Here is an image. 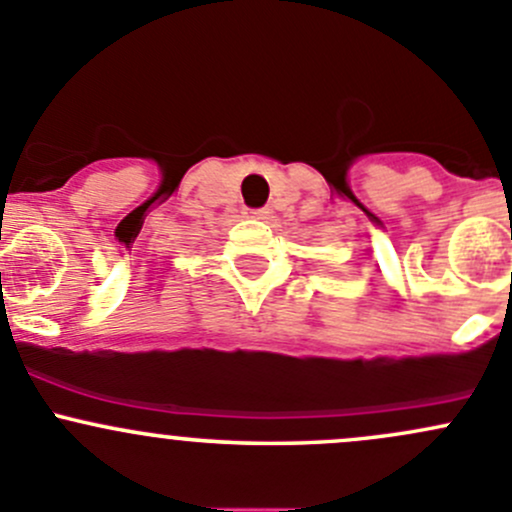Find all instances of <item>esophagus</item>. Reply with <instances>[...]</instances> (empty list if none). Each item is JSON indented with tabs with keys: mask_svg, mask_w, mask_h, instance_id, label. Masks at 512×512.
I'll list each match as a JSON object with an SVG mask.
<instances>
[{
	"mask_svg": "<svg viewBox=\"0 0 512 512\" xmlns=\"http://www.w3.org/2000/svg\"><path fill=\"white\" fill-rule=\"evenodd\" d=\"M250 215L257 220H267L270 218V208H255V210H250Z\"/></svg>",
	"mask_w": 512,
	"mask_h": 512,
	"instance_id": "esophagus-1",
	"label": "esophagus"
}]
</instances>
